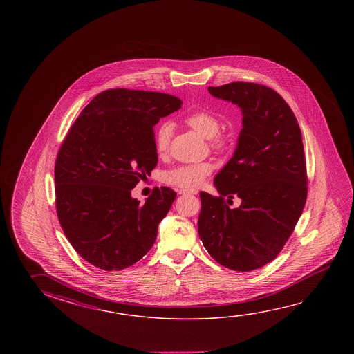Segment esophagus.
Returning <instances> with one entry per match:
<instances>
[{
    "instance_id": "obj_1",
    "label": "esophagus",
    "mask_w": 354,
    "mask_h": 354,
    "mask_svg": "<svg viewBox=\"0 0 354 354\" xmlns=\"http://www.w3.org/2000/svg\"><path fill=\"white\" fill-rule=\"evenodd\" d=\"M180 195H196L195 190H179Z\"/></svg>"
}]
</instances>
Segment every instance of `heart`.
Instances as JSON below:
<instances>
[{"label":"heart","instance_id":"1","mask_svg":"<svg viewBox=\"0 0 354 354\" xmlns=\"http://www.w3.org/2000/svg\"><path fill=\"white\" fill-rule=\"evenodd\" d=\"M184 123L203 136V138H209V145L216 151H225L228 147L230 140L226 134L220 132L221 122L218 117L209 111H194L184 118ZM171 133L173 126L170 123H162L157 128L154 134V145L158 156L164 157L168 153ZM211 171L212 165L209 162L183 164L165 171L164 180L170 185L192 190L203 185Z\"/></svg>","mask_w":354,"mask_h":354}]
</instances>
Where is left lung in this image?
<instances>
[{"label": "left lung", "instance_id": "8db88e82", "mask_svg": "<svg viewBox=\"0 0 354 354\" xmlns=\"http://www.w3.org/2000/svg\"><path fill=\"white\" fill-rule=\"evenodd\" d=\"M243 113L233 157L214 178L220 196L200 192L198 234L221 266L252 272L278 257L294 232L307 197L301 131L294 112L270 87L234 82L209 87ZM243 200L237 209L225 201Z\"/></svg>", "mask_w": 354, "mask_h": 354}]
</instances>
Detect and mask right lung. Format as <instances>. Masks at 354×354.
Returning <instances> with one entry per match:
<instances>
[{
    "label": "right lung",
    "mask_w": 354,
    "mask_h": 354,
    "mask_svg": "<svg viewBox=\"0 0 354 354\" xmlns=\"http://www.w3.org/2000/svg\"><path fill=\"white\" fill-rule=\"evenodd\" d=\"M168 93L111 88L95 96L55 162V207L70 244L102 270H122L156 242L176 192L156 187L140 205L132 189L157 167L154 126L179 110Z\"/></svg>",
    "instance_id": "1"
}]
</instances>
